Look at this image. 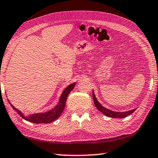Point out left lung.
Returning <instances> with one entry per match:
<instances>
[{
	"label": "left lung",
	"instance_id": "1",
	"mask_svg": "<svg viewBox=\"0 0 158 158\" xmlns=\"http://www.w3.org/2000/svg\"><path fill=\"white\" fill-rule=\"evenodd\" d=\"M93 101H94L95 105L98 110L101 111L102 114H105V116L110 118H125L127 116H129V115L132 114L133 112L136 110V109H132V110L124 111V112L114 111L110 110V109L104 107V106L98 101L97 99H96V97L93 91Z\"/></svg>",
	"mask_w": 158,
	"mask_h": 158
}]
</instances>
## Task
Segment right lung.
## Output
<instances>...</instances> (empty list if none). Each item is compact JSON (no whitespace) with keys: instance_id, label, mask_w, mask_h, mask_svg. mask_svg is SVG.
<instances>
[{"instance_id":"add662e5","label":"right lung","mask_w":158,"mask_h":158,"mask_svg":"<svg viewBox=\"0 0 158 158\" xmlns=\"http://www.w3.org/2000/svg\"><path fill=\"white\" fill-rule=\"evenodd\" d=\"M75 84L76 83H73V84L69 85L68 87H66L60 95L58 105L53 109H51L50 111L43 112V113L33 114L29 115L28 116H26L19 110L16 109L11 103L10 102V104L11 105L13 109H15L20 115V116L22 117L26 121L33 123H49L56 121L58 118L60 117L64 110V108H65L67 98H68L69 93L71 92V90H73L74 86H75Z\"/></svg>"}]
</instances>
